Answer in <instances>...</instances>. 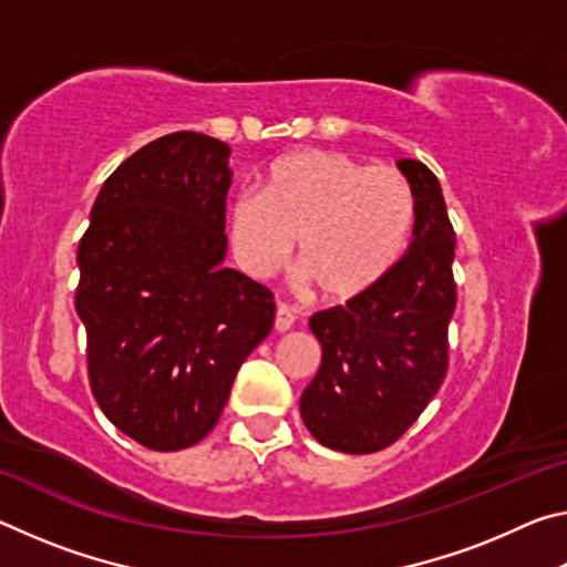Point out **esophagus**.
I'll list each match as a JSON object with an SVG mask.
<instances>
[{
    "mask_svg": "<svg viewBox=\"0 0 567 567\" xmlns=\"http://www.w3.org/2000/svg\"><path fill=\"white\" fill-rule=\"evenodd\" d=\"M295 324V312L290 310L287 305H277V312H275V330L277 332H287Z\"/></svg>",
    "mask_w": 567,
    "mask_h": 567,
    "instance_id": "1",
    "label": "esophagus"
}]
</instances>
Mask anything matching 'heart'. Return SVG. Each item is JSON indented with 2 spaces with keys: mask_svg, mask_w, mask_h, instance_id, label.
Wrapping results in <instances>:
<instances>
[{
  "mask_svg": "<svg viewBox=\"0 0 567 567\" xmlns=\"http://www.w3.org/2000/svg\"><path fill=\"white\" fill-rule=\"evenodd\" d=\"M415 195L395 167L342 152L305 150L277 159L260 192L229 207V245L255 280L297 262L324 300L344 302L390 272L408 245Z\"/></svg>",
  "mask_w": 567,
  "mask_h": 567,
  "instance_id": "1",
  "label": "heart"
}]
</instances>
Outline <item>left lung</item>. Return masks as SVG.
I'll list each match as a JSON object with an SVG mask.
<instances>
[{
	"instance_id": "1",
	"label": "left lung",
	"mask_w": 567,
	"mask_h": 567,
	"mask_svg": "<svg viewBox=\"0 0 567 567\" xmlns=\"http://www.w3.org/2000/svg\"><path fill=\"white\" fill-rule=\"evenodd\" d=\"M398 167L415 195L408 252L370 290L310 318L322 362L300 398L302 420L318 443L350 455L395 443L447 372L455 233L433 172L417 159Z\"/></svg>"
}]
</instances>
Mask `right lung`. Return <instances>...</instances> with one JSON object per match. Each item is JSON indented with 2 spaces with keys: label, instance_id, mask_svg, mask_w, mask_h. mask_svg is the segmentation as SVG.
<instances>
[{
  "label": "right lung",
  "instance_id": "1",
  "mask_svg": "<svg viewBox=\"0 0 567 567\" xmlns=\"http://www.w3.org/2000/svg\"><path fill=\"white\" fill-rule=\"evenodd\" d=\"M229 185L225 142L165 134L107 177L76 249L92 395L157 453L217 425L239 364L275 322L272 292L223 265Z\"/></svg>",
  "mask_w": 567,
  "mask_h": 567
}]
</instances>
